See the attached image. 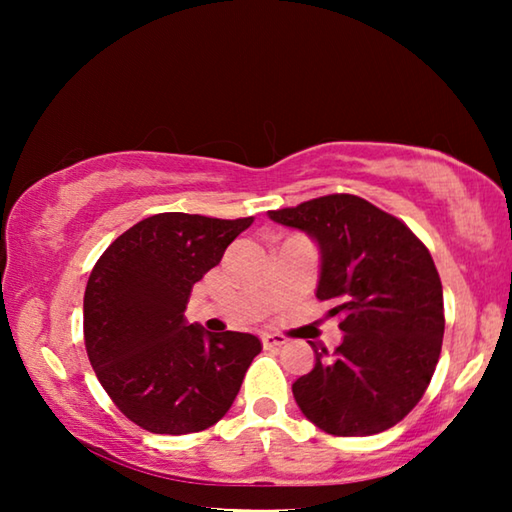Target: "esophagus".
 <instances>
[{"mask_svg": "<svg viewBox=\"0 0 512 512\" xmlns=\"http://www.w3.org/2000/svg\"><path fill=\"white\" fill-rule=\"evenodd\" d=\"M262 343L264 348H282V345L287 343V339L280 334H262Z\"/></svg>", "mask_w": 512, "mask_h": 512, "instance_id": "1", "label": "esophagus"}]
</instances>
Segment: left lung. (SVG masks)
Listing matches in <instances>:
<instances>
[{
  "instance_id": "obj_1",
  "label": "left lung",
  "mask_w": 512,
  "mask_h": 512,
  "mask_svg": "<svg viewBox=\"0 0 512 512\" xmlns=\"http://www.w3.org/2000/svg\"><path fill=\"white\" fill-rule=\"evenodd\" d=\"M268 219L307 232L320 253L316 298L341 316L334 354L314 348V370L293 381L309 422L332 436L391 429L427 391L443 348V284L422 241L352 194H329Z\"/></svg>"
}]
</instances>
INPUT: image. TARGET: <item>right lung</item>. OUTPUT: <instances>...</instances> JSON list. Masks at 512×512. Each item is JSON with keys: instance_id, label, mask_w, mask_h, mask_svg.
<instances>
[{"instance_id": "obj_1", "label": "right lung", "mask_w": 512, "mask_h": 512, "mask_svg": "<svg viewBox=\"0 0 512 512\" xmlns=\"http://www.w3.org/2000/svg\"><path fill=\"white\" fill-rule=\"evenodd\" d=\"M248 219L164 212L135 223L94 264L83 298L85 350L103 391L151 433L203 431L230 411L257 336L207 332L185 318L192 287Z\"/></svg>"}]
</instances>
